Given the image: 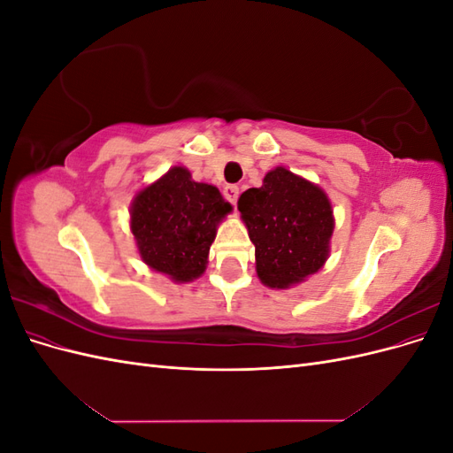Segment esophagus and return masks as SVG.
<instances>
[{"label":"esophagus","mask_w":453,"mask_h":453,"mask_svg":"<svg viewBox=\"0 0 453 453\" xmlns=\"http://www.w3.org/2000/svg\"><path fill=\"white\" fill-rule=\"evenodd\" d=\"M238 195H240V187H238V185H226V187L223 188V196H225V200L230 202V203H236Z\"/></svg>","instance_id":"obj_1"}]
</instances>
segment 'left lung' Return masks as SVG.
Here are the masks:
<instances>
[{
	"instance_id": "left-lung-1",
	"label": "left lung",
	"mask_w": 453,
	"mask_h": 453,
	"mask_svg": "<svg viewBox=\"0 0 453 453\" xmlns=\"http://www.w3.org/2000/svg\"><path fill=\"white\" fill-rule=\"evenodd\" d=\"M238 210L266 287L289 289L325 265L334 217L318 185L280 166L265 175L263 187L245 190Z\"/></svg>"
}]
</instances>
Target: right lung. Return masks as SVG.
Masks as SVG:
<instances>
[{
	"mask_svg": "<svg viewBox=\"0 0 453 453\" xmlns=\"http://www.w3.org/2000/svg\"><path fill=\"white\" fill-rule=\"evenodd\" d=\"M230 211L217 187L196 183L187 168L173 166L135 195L130 230L149 268L187 283L203 273L217 225Z\"/></svg>",
	"mask_w": 453,
	"mask_h": 453,
	"instance_id": "add662e5",
	"label": "right lung"
}]
</instances>
